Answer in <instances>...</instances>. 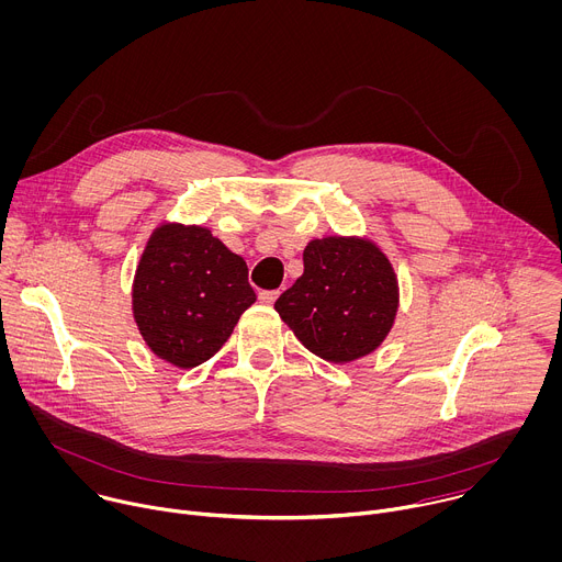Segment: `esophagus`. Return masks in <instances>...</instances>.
Listing matches in <instances>:
<instances>
[{"label":"esophagus","instance_id":"esophagus-1","mask_svg":"<svg viewBox=\"0 0 562 562\" xmlns=\"http://www.w3.org/2000/svg\"><path fill=\"white\" fill-rule=\"evenodd\" d=\"M278 295H280V291H260V293H258V297H260L262 304H273V302L278 300Z\"/></svg>","mask_w":562,"mask_h":562}]
</instances>
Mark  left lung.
Listing matches in <instances>:
<instances>
[{
  "mask_svg": "<svg viewBox=\"0 0 562 562\" xmlns=\"http://www.w3.org/2000/svg\"><path fill=\"white\" fill-rule=\"evenodd\" d=\"M304 273L276 311L313 355L350 363L378 350L400 308L391 258L366 236H324L304 247Z\"/></svg>",
  "mask_w": 562,
  "mask_h": 562,
  "instance_id": "1",
  "label": "left lung"
}]
</instances>
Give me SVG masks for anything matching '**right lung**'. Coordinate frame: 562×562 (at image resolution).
<instances>
[{"label":"right lung","mask_w":562,"mask_h":562,"mask_svg":"<svg viewBox=\"0 0 562 562\" xmlns=\"http://www.w3.org/2000/svg\"><path fill=\"white\" fill-rule=\"evenodd\" d=\"M247 262L203 225L160 223L132 282V315L147 348L176 368L214 357L256 302Z\"/></svg>","instance_id":"right-lung-1"}]
</instances>
